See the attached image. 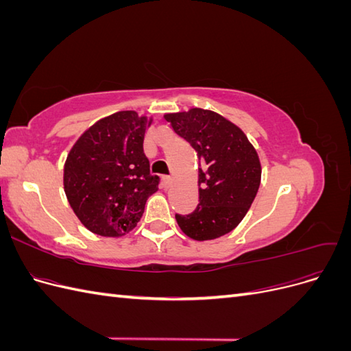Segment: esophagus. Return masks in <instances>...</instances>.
Masks as SVG:
<instances>
[{
    "instance_id": "obj_1",
    "label": "esophagus",
    "mask_w": 351,
    "mask_h": 351,
    "mask_svg": "<svg viewBox=\"0 0 351 351\" xmlns=\"http://www.w3.org/2000/svg\"><path fill=\"white\" fill-rule=\"evenodd\" d=\"M171 184H173L171 177L164 176V177H162V186H164V189H169V187H171Z\"/></svg>"
}]
</instances>
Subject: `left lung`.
<instances>
[{
    "label": "left lung",
    "instance_id": "obj_1",
    "mask_svg": "<svg viewBox=\"0 0 351 351\" xmlns=\"http://www.w3.org/2000/svg\"><path fill=\"white\" fill-rule=\"evenodd\" d=\"M164 119L199 158V205L192 214L176 215L178 227L197 241L228 234L247 214L261 186L256 149L240 127L215 111L190 108Z\"/></svg>",
    "mask_w": 351,
    "mask_h": 351
}]
</instances>
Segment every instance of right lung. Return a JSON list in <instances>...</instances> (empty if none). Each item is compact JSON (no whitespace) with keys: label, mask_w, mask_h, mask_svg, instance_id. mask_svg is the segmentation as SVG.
I'll use <instances>...</instances> for the list:
<instances>
[{"label":"right lung","mask_w":351,"mask_h":351,"mask_svg":"<svg viewBox=\"0 0 351 351\" xmlns=\"http://www.w3.org/2000/svg\"><path fill=\"white\" fill-rule=\"evenodd\" d=\"M152 117L119 111L98 120L70 149L64 192L74 214L89 231L121 237L141 221L147 197L158 190L143 154Z\"/></svg>","instance_id":"obj_1"}]
</instances>
